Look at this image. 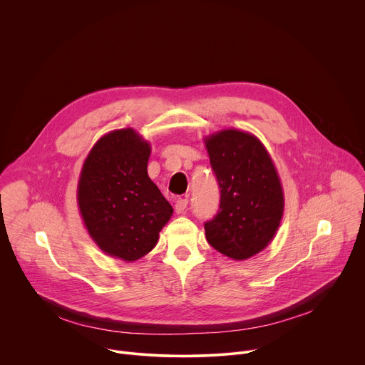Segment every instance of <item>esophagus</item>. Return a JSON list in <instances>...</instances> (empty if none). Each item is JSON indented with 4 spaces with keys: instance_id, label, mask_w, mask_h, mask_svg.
<instances>
[{
    "instance_id": "obj_1",
    "label": "esophagus",
    "mask_w": 365,
    "mask_h": 365,
    "mask_svg": "<svg viewBox=\"0 0 365 365\" xmlns=\"http://www.w3.org/2000/svg\"><path fill=\"white\" fill-rule=\"evenodd\" d=\"M187 203H189V200H187L186 197H179V199L176 200V205H175V211H176L178 214H183V212L186 211Z\"/></svg>"
}]
</instances>
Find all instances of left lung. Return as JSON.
I'll return each instance as SVG.
<instances>
[{"label":"left lung","mask_w":365,"mask_h":365,"mask_svg":"<svg viewBox=\"0 0 365 365\" xmlns=\"http://www.w3.org/2000/svg\"><path fill=\"white\" fill-rule=\"evenodd\" d=\"M221 199L205 235L217 251L247 259L273 240L284 210L277 170L266 147L252 134L222 130L205 138Z\"/></svg>","instance_id":"1"}]
</instances>
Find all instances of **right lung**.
Returning <instances> with one entry per match:
<instances>
[{
	"label": "right lung",
	"instance_id": "1",
	"mask_svg": "<svg viewBox=\"0 0 365 365\" xmlns=\"http://www.w3.org/2000/svg\"><path fill=\"white\" fill-rule=\"evenodd\" d=\"M150 144L133 128L101 137L89 151L78 183V205L96 245L135 262L158 244L172 205L147 175Z\"/></svg>",
	"mask_w": 365,
	"mask_h": 365
}]
</instances>
